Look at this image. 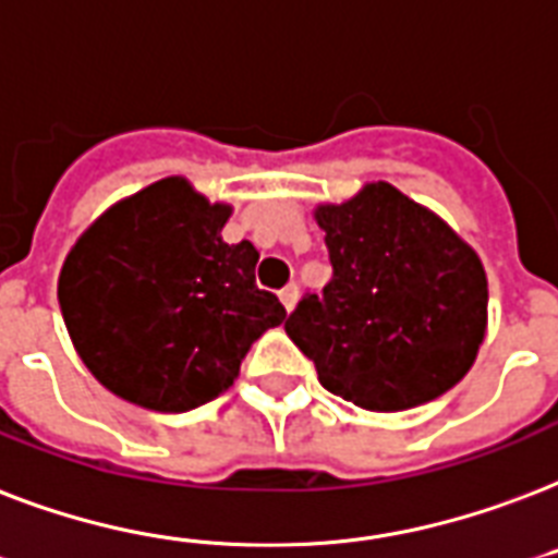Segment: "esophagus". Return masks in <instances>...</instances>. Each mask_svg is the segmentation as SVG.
Segmentation results:
<instances>
[{
	"instance_id": "1",
	"label": "esophagus",
	"mask_w": 558,
	"mask_h": 558,
	"mask_svg": "<svg viewBox=\"0 0 558 558\" xmlns=\"http://www.w3.org/2000/svg\"><path fill=\"white\" fill-rule=\"evenodd\" d=\"M278 295H280V304H283L287 310H292L298 304V283H287V287L280 289Z\"/></svg>"
}]
</instances>
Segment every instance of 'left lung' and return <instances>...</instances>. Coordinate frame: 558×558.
I'll return each mask as SVG.
<instances>
[{
    "mask_svg": "<svg viewBox=\"0 0 558 558\" xmlns=\"http://www.w3.org/2000/svg\"><path fill=\"white\" fill-rule=\"evenodd\" d=\"M316 219L333 278L298 301L287 333L327 392L398 412L457 386L486 336V271L439 216L368 184Z\"/></svg>",
    "mask_w": 558,
    "mask_h": 558,
    "instance_id": "8db88e82",
    "label": "left lung"
}]
</instances>
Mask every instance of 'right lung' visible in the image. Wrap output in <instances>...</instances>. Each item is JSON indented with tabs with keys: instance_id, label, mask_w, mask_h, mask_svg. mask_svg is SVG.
<instances>
[{
	"instance_id": "add662e5",
	"label": "right lung",
	"mask_w": 558,
	"mask_h": 558,
	"mask_svg": "<svg viewBox=\"0 0 558 558\" xmlns=\"http://www.w3.org/2000/svg\"><path fill=\"white\" fill-rule=\"evenodd\" d=\"M228 213L166 178L75 242L58 301L75 351L113 395L157 412L195 410L287 318L278 295L257 289V248L219 236Z\"/></svg>"
}]
</instances>
